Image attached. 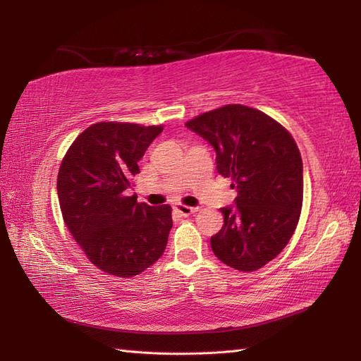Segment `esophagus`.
I'll use <instances>...</instances> for the list:
<instances>
[{"instance_id":"34e87169","label":"esophagus","mask_w":361,"mask_h":361,"mask_svg":"<svg viewBox=\"0 0 361 361\" xmlns=\"http://www.w3.org/2000/svg\"><path fill=\"white\" fill-rule=\"evenodd\" d=\"M175 211H178L181 216H190V214H195L197 208H192V206H188V204H181V203H176L175 204Z\"/></svg>"}]
</instances>
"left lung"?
Returning a JSON list of instances; mask_svg holds the SVG:
<instances>
[{"label":"left lung","instance_id":"obj_1","mask_svg":"<svg viewBox=\"0 0 361 361\" xmlns=\"http://www.w3.org/2000/svg\"><path fill=\"white\" fill-rule=\"evenodd\" d=\"M188 128L216 149L217 171L231 178L235 206L221 208L224 226L211 237L221 262L256 271L287 247L302 209V159L288 130L240 104L198 114Z\"/></svg>","mask_w":361,"mask_h":361}]
</instances>
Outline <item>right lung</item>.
<instances>
[{
    "mask_svg": "<svg viewBox=\"0 0 361 361\" xmlns=\"http://www.w3.org/2000/svg\"><path fill=\"white\" fill-rule=\"evenodd\" d=\"M163 126L97 122L75 137L57 175L66 228L99 270L118 278L142 273L163 256L172 228L169 204L127 195L140 161Z\"/></svg>",
    "mask_w": 361,
    "mask_h": 361,
    "instance_id": "obj_1",
    "label": "right lung"
}]
</instances>
